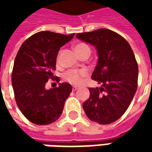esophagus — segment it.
Returning a JSON list of instances; mask_svg holds the SVG:
<instances>
[{"instance_id": "34e87169", "label": "esophagus", "mask_w": 152, "mask_h": 152, "mask_svg": "<svg viewBox=\"0 0 152 152\" xmlns=\"http://www.w3.org/2000/svg\"><path fill=\"white\" fill-rule=\"evenodd\" d=\"M79 89L77 86H73L72 87V91H76V90H77V89Z\"/></svg>"}]
</instances>
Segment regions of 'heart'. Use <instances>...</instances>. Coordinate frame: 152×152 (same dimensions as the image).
<instances>
[{"instance_id": "obj_1", "label": "heart", "mask_w": 152, "mask_h": 152, "mask_svg": "<svg viewBox=\"0 0 152 152\" xmlns=\"http://www.w3.org/2000/svg\"><path fill=\"white\" fill-rule=\"evenodd\" d=\"M75 50L78 55L85 51H90V48L88 45L85 43H79L75 46ZM87 75V72L85 70L76 71V70H69L63 75V78L73 85H80L83 81V78Z\"/></svg>"}]
</instances>
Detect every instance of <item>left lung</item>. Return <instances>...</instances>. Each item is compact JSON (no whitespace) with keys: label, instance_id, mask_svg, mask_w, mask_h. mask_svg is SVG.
<instances>
[{"label":"left lung","instance_id":"8db88e82","mask_svg":"<svg viewBox=\"0 0 152 152\" xmlns=\"http://www.w3.org/2000/svg\"><path fill=\"white\" fill-rule=\"evenodd\" d=\"M76 37L95 47L99 56L91 77L101 87L89 88L84 111L90 121L111 124L126 112L137 90L138 66L133 50L121 35L106 28Z\"/></svg>","mask_w":152,"mask_h":152}]
</instances>
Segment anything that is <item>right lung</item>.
<instances>
[{
	"label": "right lung",
	"instance_id": "right-lung-1",
	"mask_svg": "<svg viewBox=\"0 0 152 152\" xmlns=\"http://www.w3.org/2000/svg\"><path fill=\"white\" fill-rule=\"evenodd\" d=\"M74 35L39 31L25 40L16 55L11 76L15 100L23 115L34 124H51L63 112L72 86L60 83L58 87L46 89L45 84L54 77L52 72L60 48Z\"/></svg>",
	"mask_w": 152,
	"mask_h": 152
}]
</instances>
